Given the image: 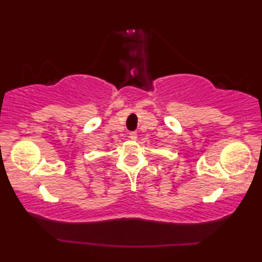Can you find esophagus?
Wrapping results in <instances>:
<instances>
[{
    "mask_svg": "<svg viewBox=\"0 0 262 262\" xmlns=\"http://www.w3.org/2000/svg\"><path fill=\"white\" fill-rule=\"evenodd\" d=\"M128 137H130L131 139H136L137 138V132H135V131L130 132V134H128Z\"/></svg>",
    "mask_w": 262,
    "mask_h": 262,
    "instance_id": "obj_1",
    "label": "esophagus"
}]
</instances>
